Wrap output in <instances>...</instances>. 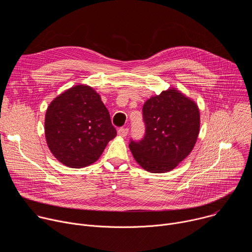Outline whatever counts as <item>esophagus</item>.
<instances>
[{
	"instance_id": "obj_1",
	"label": "esophagus",
	"mask_w": 252,
	"mask_h": 252,
	"mask_svg": "<svg viewBox=\"0 0 252 252\" xmlns=\"http://www.w3.org/2000/svg\"><path fill=\"white\" fill-rule=\"evenodd\" d=\"M127 133H128V128L127 127H121V128L118 129V134L120 136L125 137V136L127 135Z\"/></svg>"
}]
</instances>
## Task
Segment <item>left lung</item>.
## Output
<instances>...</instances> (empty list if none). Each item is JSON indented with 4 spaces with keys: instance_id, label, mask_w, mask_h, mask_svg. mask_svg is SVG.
Masks as SVG:
<instances>
[{
    "instance_id": "8db88e82",
    "label": "left lung",
    "mask_w": 252,
    "mask_h": 252,
    "mask_svg": "<svg viewBox=\"0 0 252 252\" xmlns=\"http://www.w3.org/2000/svg\"><path fill=\"white\" fill-rule=\"evenodd\" d=\"M142 115L146 134L128 145L135 161L154 173L172 170L196 143L200 127L197 104L171 88L149 98L143 104Z\"/></svg>"
}]
</instances>
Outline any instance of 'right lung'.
<instances>
[{"mask_svg": "<svg viewBox=\"0 0 252 252\" xmlns=\"http://www.w3.org/2000/svg\"><path fill=\"white\" fill-rule=\"evenodd\" d=\"M45 135L60 162L82 168L99 158L117 130L100 95L90 86L78 85L55 97L48 106Z\"/></svg>", "mask_w": 252, "mask_h": 252, "instance_id": "1", "label": "right lung"}]
</instances>
